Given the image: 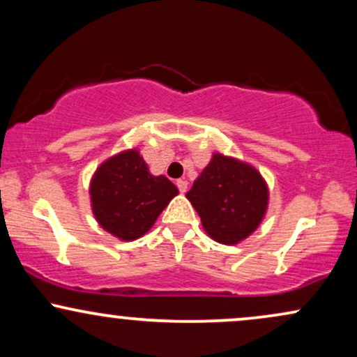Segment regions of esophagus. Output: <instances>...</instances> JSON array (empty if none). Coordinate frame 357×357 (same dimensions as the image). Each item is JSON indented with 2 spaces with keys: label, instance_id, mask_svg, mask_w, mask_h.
I'll return each instance as SVG.
<instances>
[{
  "label": "esophagus",
  "instance_id": "1",
  "mask_svg": "<svg viewBox=\"0 0 357 357\" xmlns=\"http://www.w3.org/2000/svg\"><path fill=\"white\" fill-rule=\"evenodd\" d=\"M176 186H178V190L181 192L188 191V181H184V179H178V181H176Z\"/></svg>",
  "mask_w": 357,
  "mask_h": 357
}]
</instances>
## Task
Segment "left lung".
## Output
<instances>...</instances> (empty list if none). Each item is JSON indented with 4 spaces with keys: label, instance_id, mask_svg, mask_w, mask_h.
Instances as JSON below:
<instances>
[{
    "label": "left lung",
    "instance_id": "8db88e82",
    "mask_svg": "<svg viewBox=\"0 0 357 357\" xmlns=\"http://www.w3.org/2000/svg\"><path fill=\"white\" fill-rule=\"evenodd\" d=\"M186 198L213 240L236 245L260 225L267 211L268 190L255 167L215 154Z\"/></svg>",
    "mask_w": 357,
    "mask_h": 357
}]
</instances>
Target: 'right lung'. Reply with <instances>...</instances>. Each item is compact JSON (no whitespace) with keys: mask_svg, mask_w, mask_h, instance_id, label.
I'll return each instance as SVG.
<instances>
[{"mask_svg":"<svg viewBox=\"0 0 357 357\" xmlns=\"http://www.w3.org/2000/svg\"><path fill=\"white\" fill-rule=\"evenodd\" d=\"M178 195L166 176H153L136 149L107 159L93 174L90 199L97 221L117 238L132 241L149 231Z\"/></svg>","mask_w":357,"mask_h":357,"instance_id":"obj_1","label":"right lung"}]
</instances>
